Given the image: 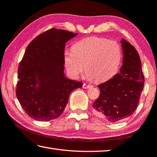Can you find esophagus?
<instances>
[{"mask_svg":"<svg viewBox=\"0 0 157 157\" xmlns=\"http://www.w3.org/2000/svg\"><path fill=\"white\" fill-rule=\"evenodd\" d=\"M82 87H83V88H84V89H88V88L93 87V86H92L91 84H83V86Z\"/></svg>","mask_w":157,"mask_h":157,"instance_id":"esophagus-1","label":"esophagus"}]
</instances>
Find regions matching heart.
<instances>
[{
  "instance_id": "heart-1",
  "label": "heart",
  "mask_w": 157,
  "mask_h": 157,
  "mask_svg": "<svg viewBox=\"0 0 157 157\" xmlns=\"http://www.w3.org/2000/svg\"><path fill=\"white\" fill-rule=\"evenodd\" d=\"M122 59L121 46L116 41L97 36L83 39L73 45L72 51L64 52L67 73L78 78L85 69L86 78L103 82L117 73Z\"/></svg>"
}]
</instances>
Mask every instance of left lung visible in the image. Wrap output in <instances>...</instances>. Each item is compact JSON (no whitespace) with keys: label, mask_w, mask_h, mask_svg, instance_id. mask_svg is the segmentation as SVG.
<instances>
[{"label":"left lung","mask_w":157,"mask_h":157,"mask_svg":"<svg viewBox=\"0 0 157 157\" xmlns=\"http://www.w3.org/2000/svg\"><path fill=\"white\" fill-rule=\"evenodd\" d=\"M121 43L123 60L120 73L98 85L100 95L93 104L95 115L112 122L133 114L144 85L142 63L137 50L124 39Z\"/></svg>","instance_id":"obj_1"}]
</instances>
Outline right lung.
Wrapping results in <instances>:
<instances>
[{
  "label": "right lung",
  "mask_w": 157,
  "mask_h": 157,
  "mask_svg": "<svg viewBox=\"0 0 157 157\" xmlns=\"http://www.w3.org/2000/svg\"><path fill=\"white\" fill-rule=\"evenodd\" d=\"M77 35L52 29L38 35L26 49L18 67L16 96L35 121L59 117L71 93L82 86V82L67 78L64 72V46Z\"/></svg>",
  "instance_id": "add662e5"
}]
</instances>
